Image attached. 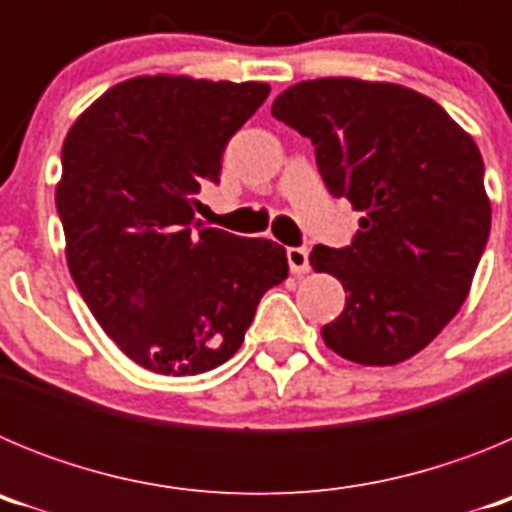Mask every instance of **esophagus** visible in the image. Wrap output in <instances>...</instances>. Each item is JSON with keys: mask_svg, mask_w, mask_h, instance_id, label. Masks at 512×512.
<instances>
[{"mask_svg": "<svg viewBox=\"0 0 512 512\" xmlns=\"http://www.w3.org/2000/svg\"><path fill=\"white\" fill-rule=\"evenodd\" d=\"M287 261L292 274H307L310 261H307V248H287Z\"/></svg>", "mask_w": 512, "mask_h": 512, "instance_id": "1", "label": "esophagus"}]
</instances>
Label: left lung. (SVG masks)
Wrapping results in <instances>:
<instances>
[{
    "label": "left lung",
    "mask_w": 512,
    "mask_h": 512,
    "mask_svg": "<svg viewBox=\"0 0 512 512\" xmlns=\"http://www.w3.org/2000/svg\"><path fill=\"white\" fill-rule=\"evenodd\" d=\"M271 115L312 140L328 192L361 212L351 246L310 253L346 289L325 346L364 366L410 359L464 305L490 238L477 143L441 104L390 81H300Z\"/></svg>",
    "instance_id": "8db88e82"
}]
</instances>
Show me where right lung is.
<instances>
[{"label": "right lung", "instance_id": "right-lung-1", "mask_svg": "<svg viewBox=\"0 0 512 512\" xmlns=\"http://www.w3.org/2000/svg\"><path fill=\"white\" fill-rule=\"evenodd\" d=\"M269 97L261 81L135 76L81 112L63 140L56 207L76 289L104 333L148 372L192 377L241 348L287 251L205 228L235 130Z\"/></svg>", "mask_w": 512, "mask_h": 512}]
</instances>
